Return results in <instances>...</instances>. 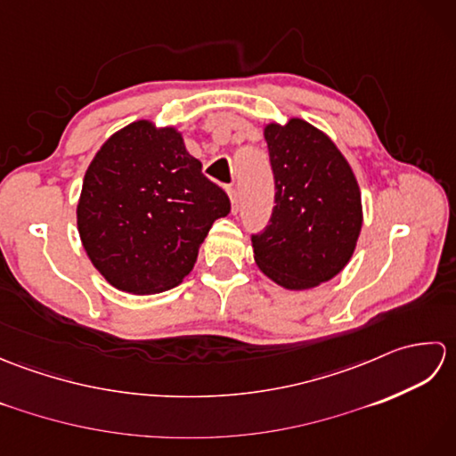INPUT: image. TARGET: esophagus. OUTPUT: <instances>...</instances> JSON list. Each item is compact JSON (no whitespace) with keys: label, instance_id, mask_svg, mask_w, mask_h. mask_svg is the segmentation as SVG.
I'll list each match as a JSON object with an SVG mask.
<instances>
[{"label":"esophagus","instance_id":"esophagus-1","mask_svg":"<svg viewBox=\"0 0 456 456\" xmlns=\"http://www.w3.org/2000/svg\"><path fill=\"white\" fill-rule=\"evenodd\" d=\"M227 193L231 198V209H233V213L239 211V193L235 188H227Z\"/></svg>","mask_w":456,"mask_h":456}]
</instances>
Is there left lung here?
<instances>
[{
	"label": "left lung",
	"instance_id": "left-lung-1",
	"mask_svg": "<svg viewBox=\"0 0 456 456\" xmlns=\"http://www.w3.org/2000/svg\"><path fill=\"white\" fill-rule=\"evenodd\" d=\"M265 139L276 193L268 225L250 235L255 260L280 286L314 288L353 256L362 227L361 190L343 154L314 125L273 123Z\"/></svg>",
	"mask_w": 456,
	"mask_h": 456
}]
</instances>
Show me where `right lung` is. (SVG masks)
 Wrapping results in <instances>:
<instances>
[{"label":"right lung","mask_w":456,"mask_h":456,"mask_svg":"<svg viewBox=\"0 0 456 456\" xmlns=\"http://www.w3.org/2000/svg\"><path fill=\"white\" fill-rule=\"evenodd\" d=\"M231 211L172 127L134 121L115 133L84 176L78 231L94 266L129 294L178 286L213 221Z\"/></svg>","instance_id":"1"}]
</instances>
